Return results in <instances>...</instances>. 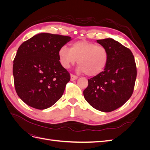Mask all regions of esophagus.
Wrapping results in <instances>:
<instances>
[{
	"mask_svg": "<svg viewBox=\"0 0 150 150\" xmlns=\"http://www.w3.org/2000/svg\"><path fill=\"white\" fill-rule=\"evenodd\" d=\"M78 78V77L76 76V75H74V74H71V81H74L76 79H77Z\"/></svg>",
	"mask_w": 150,
	"mask_h": 150,
	"instance_id": "obj_1",
	"label": "esophagus"
}]
</instances>
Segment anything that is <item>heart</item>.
<instances>
[{
  "label": "heart",
  "mask_w": 150,
  "mask_h": 150,
  "mask_svg": "<svg viewBox=\"0 0 150 150\" xmlns=\"http://www.w3.org/2000/svg\"><path fill=\"white\" fill-rule=\"evenodd\" d=\"M62 66L66 69L74 65L78 60L77 70L89 76H97L105 69L109 60L107 49L101 45L86 40L72 42L69 49L61 47L58 52Z\"/></svg>",
  "instance_id": "b5f03b06"
}]
</instances>
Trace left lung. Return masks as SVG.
Masks as SVG:
<instances>
[{
	"label": "left lung",
	"instance_id": "1",
	"mask_svg": "<svg viewBox=\"0 0 150 150\" xmlns=\"http://www.w3.org/2000/svg\"><path fill=\"white\" fill-rule=\"evenodd\" d=\"M97 42L107 49L108 62L101 74L88 79L83 94L92 107L108 112L123 105L131 96L137 66L132 52L119 42L108 38L97 40Z\"/></svg>",
	"mask_w": 150,
	"mask_h": 150
}]
</instances>
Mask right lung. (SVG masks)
<instances>
[{
  "mask_svg": "<svg viewBox=\"0 0 150 150\" xmlns=\"http://www.w3.org/2000/svg\"><path fill=\"white\" fill-rule=\"evenodd\" d=\"M71 39L40 33L18 49L13 59V81L17 95L28 106L44 110L62 97L71 77L62 66L58 52Z\"/></svg>",
  "mask_w": 150,
  "mask_h": 150,
  "instance_id": "add662e5",
  "label": "right lung"
}]
</instances>
